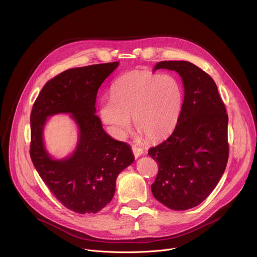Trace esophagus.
I'll return each mask as SVG.
<instances>
[{"mask_svg":"<svg viewBox=\"0 0 257 257\" xmlns=\"http://www.w3.org/2000/svg\"><path fill=\"white\" fill-rule=\"evenodd\" d=\"M132 152H133V155L135 158H139L141 155H143L144 154V150L138 146H132Z\"/></svg>","mask_w":257,"mask_h":257,"instance_id":"esophagus-1","label":"esophagus"}]
</instances>
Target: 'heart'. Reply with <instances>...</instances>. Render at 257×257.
<instances>
[{
  "label": "heart",
  "instance_id": "obj_1",
  "mask_svg": "<svg viewBox=\"0 0 257 257\" xmlns=\"http://www.w3.org/2000/svg\"><path fill=\"white\" fill-rule=\"evenodd\" d=\"M110 99L102 100L99 114L109 132L123 138L131 126L150 141L173 132L182 110L183 90L173 75L133 70L117 77L110 88Z\"/></svg>",
  "mask_w": 257,
  "mask_h": 257
}]
</instances>
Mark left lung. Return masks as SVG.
Returning a JSON list of instances; mask_svg holds the SVG:
<instances>
[{
	"label": "left lung",
	"mask_w": 257,
	"mask_h": 257,
	"mask_svg": "<svg viewBox=\"0 0 257 257\" xmlns=\"http://www.w3.org/2000/svg\"><path fill=\"white\" fill-rule=\"evenodd\" d=\"M158 69L174 70L184 84V101L177 126L149 155L158 164L152 193L167 208H194L215 189L223 175L229 146L228 115L213 78L187 61H163Z\"/></svg>",
	"instance_id": "left-lung-1"
}]
</instances>
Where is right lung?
<instances>
[{"label": "right lung", "instance_id": "add662e5", "mask_svg": "<svg viewBox=\"0 0 257 257\" xmlns=\"http://www.w3.org/2000/svg\"><path fill=\"white\" fill-rule=\"evenodd\" d=\"M117 66L68 69L45 83L32 108V162L56 198L78 214H95L109 203L118 174L134 161L131 147L111 139L95 114L98 89ZM57 113H70L80 130L76 151L62 161L51 159L43 144L46 119Z\"/></svg>", "mask_w": 257, "mask_h": 257}]
</instances>
